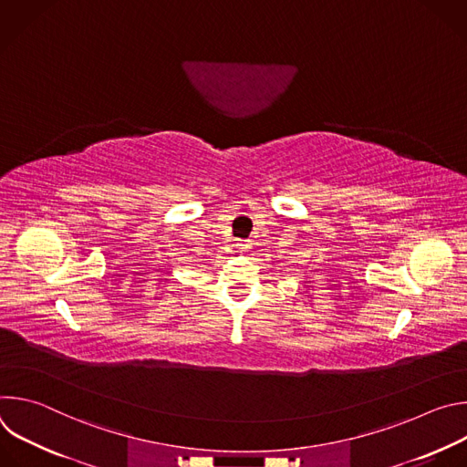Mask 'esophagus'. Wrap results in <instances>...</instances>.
<instances>
[{"mask_svg": "<svg viewBox=\"0 0 467 467\" xmlns=\"http://www.w3.org/2000/svg\"><path fill=\"white\" fill-rule=\"evenodd\" d=\"M234 245H236V249H238L240 253H245V251L249 249V242H247V240H238Z\"/></svg>", "mask_w": 467, "mask_h": 467, "instance_id": "obj_1", "label": "esophagus"}]
</instances>
